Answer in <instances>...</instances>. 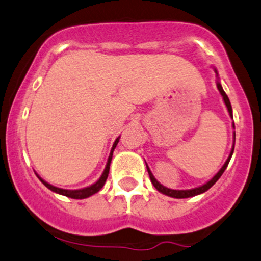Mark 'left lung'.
<instances>
[{
    "label": "left lung",
    "instance_id": "left-lung-1",
    "mask_svg": "<svg viewBox=\"0 0 261 261\" xmlns=\"http://www.w3.org/2000/svg\"><path fill=\"white\" fill-rule=\"evenodd\" d=\"M217 87H218L219 92H221V95L223 96L224 103H225V106H227V108H228V112H229L230 117H232V118H233V113H232V106H230L229 98H228V96L225 95V92L223 91V89H222L221 84L217 83ZM233 128H234V124H233ZM234 140H236V132H234ZM233 150H234V146H233L232 151H230V154H229V158H228V159H227V162L224 163V165L222 166V169L219 170V171L217 172V174L215 175V176H213L212 178H211V180L208 181V182H207V184H204V185H202V186H200V187H196V189H192V190H171V189H168V187L163 186L162 184H159V182H158L156 180H155V177L153 176V174H151V171H150V170H149L148 166H146V169H148V172H149V177H150L151 182H153L154 187H155V189H156L158 191H159V192H162V194L166 195V196H170V197H175V198H187V197H192V196H196V195L203 194V192H206L207 190L211 189V187H212L213 185H215L216 182H217V181H218V178L222 176V174H223V172H224V170L227 169L228 164H229V160H230V158H232Z\"/></svg>",
    "mask_w": 261,
    "mask_h": 261
}]
</instances>
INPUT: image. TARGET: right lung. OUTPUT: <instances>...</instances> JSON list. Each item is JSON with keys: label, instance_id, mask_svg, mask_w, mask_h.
I'll return each instance as SVG.
<instances>
[{"label": "right lung", "instance_id": "1", "mask_svg": "<svg viewBox=\"0 0 261 261\" xmlns=\"http://www.w3.org/2000/svg\"><path fill=\"white\" fill-rule=\"evenodd\" d=\"M119 142V137L116 139V142L113 143V146L112 149H111V153H110V156H108V162H107V165H106V169H105L103 174H102V176L99 177V180L97 182H95L93 185L89 186V187H85V189H81V190H64V189H59V187H55L50 185V184L45 182V181L43 180V178H40L39 176V180L42 181V182L48 187L49 190H51V191L57 192V194H60V195H64L66 196V197H70V198H76V200H81V198H86V197H90V196L96 194V192H98L99 190L102 189L105 185V182H106L107 177H108V172H110V164H111V160H112V155H113V150H115L116 145L118 144Z\"/></svg>", "mask_w": 261, "mask_h": 261}]
</instances>
